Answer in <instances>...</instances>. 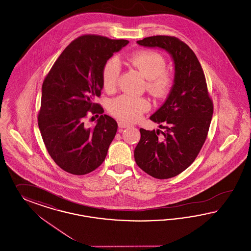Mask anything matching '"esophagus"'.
I'll use <instances>...</instances> for the list:
<instances>
[{
	"label": "esophagus",
	"mask_w": 251,
	"mask_h": 251,
	"mask_svg": "<svg viewBox=\"0 0 251 251\" xmlns=\"http://www.w3.org/2000/svg\"><path fill=\"white\" fill-rule=\"evenodd\" d=\"M119 127L121 128V129H123V128H127V127H130V124H128V123H125V122H123V121H120L119 123Z\"/></svg>",
	"instance_id": "1"
}]
</instances>
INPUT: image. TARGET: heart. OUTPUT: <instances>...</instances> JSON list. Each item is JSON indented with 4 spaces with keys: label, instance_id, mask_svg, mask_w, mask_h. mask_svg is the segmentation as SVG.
Segmentation results:
<instances>
[{
    "label": "heart",
    "instance_id": "b5f03b06",
    "mask_svg": "<svg viewBox=\"0 0 251 251\" xmlns=\"http://www.w3.org/2000/svg\"><path fill=\"white\" fill-rule=\"evenodd\" d=\"M127 62L147 79L146 88L154 98L163 99L169 95L175 78L172 73L165 70L167 63L161 54L152 50L136 51L127 57ZM120 74L121 66L116 59H111L104 64L101 72V82L103 89L107 92L116 90ZM150 108L151 102L148 99L126 94L114 99L109 104L111 114L125 122L140 120L142 115Z\"/></svg>",
    "mask_w": 251,
    "mask_h": 251
}]
</instances>
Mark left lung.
<instances>
[{
	"mask_svg": "<svg viewBox=\"0 0 251 251\" xmlns=\"http://www.w3.org/2000/svg\"><path fill=\"white\" fill-rule=\"evenodd\" d=\"M137 44L167 51L175 63L174 87L151 117L164 130L140 129L134 150V160L142 170L167 179L186 170L198 156L207 137L213 101L200 62L187 44L167 35L147 37Z\"/></svg>",
	"mask_w": 251,
	"mask_h": 251,
	"instance_id": "8db88e82",
	"label": "left lung"
}]
</instances>
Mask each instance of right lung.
<instances>
[{"mask_svg":"<svg viewBox=\"0 0 251 251\" xmlns=\"http://www.w3.org/2000/svg\"><path fill=\"white\" fill-rule=\"evenodd\" d=\"M128 43L93 34L79 36L60 54L43 82L41 135L53 161L67 173L89 174L106 157L118 123L102 115L94 99L100 97L103 87L104 64ZM89 112L101 114L93 128L83 125Z\"/></svg>","mask_w":251,"mask_h":251,"instance_id":"right-lung-1","label":"right lung"}]
</instances>
